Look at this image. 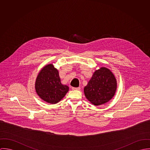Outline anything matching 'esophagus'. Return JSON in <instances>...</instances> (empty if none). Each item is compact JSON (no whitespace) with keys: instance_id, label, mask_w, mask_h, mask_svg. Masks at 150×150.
Listing matches in <instances>:
<instances>
[{"instance_id":"34e87169","label":"esophagus","mask_w":150,"mask_h":150,"mask_svg":"<svg viewBox=\"0 0 150 150\" xmlns=\"http://www.w3.org/2000/svg\"><path fill=\"white\" fill-rule=\"evenodd\" d=\"M72 89L73 90H79L81 89V87H72Z\"/></svg>"}]
</instances>
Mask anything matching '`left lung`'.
<instances>
[{
    "instance_id": "left-lung-1",
    "label": "left lung",
    "mask_w": 150,
    "mask_h": 150,
    "mask_svg": "<svg viewBox=\"0 0 150 150\" xmlns=\"http://www.w3.org/2000/svg\"><path fill=\"white\" fill-rule=\"evenodd\" d=\"M116 90V79L113 73L109 68L102 67L94 72L84 87V93L92 104L100 106L111 100Z\"/></svg>"
}]
</instances>
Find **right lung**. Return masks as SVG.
<instances>
[{"label":"right lung","instance_id":"right-lung-1","mask_svg":"<svg viewBox=\"0 0 150 150\" xmlns=\"http://www.w3.org/2000/svg\"><path fill=\"white\" fill-rule=\"evenodd\" d=\"M35 89L42 100L51 104L58 103L69 91L68 86L61 83L59 71L52 64L46 65L38 72Z\"/></svg>","mask_w":150,"mask_h":150}]
</instances>
